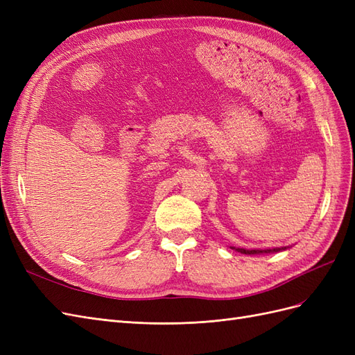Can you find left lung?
Returning a JSON list of instances; mask_svg holds the SVG:
<instances>
[{
	"label": "left lung",
	"mask_w": 355,
	"mask_h": 355,
	"mask_svg": "<svg viewBox=\"0 0 355 355\" xmlns=\"http://www.w3.org/2000/svg\"><path fill=\"white\" fill-rule=\"evenodd\" d=\"M232 250L235 252H240L243 254H268V253H277V252H282L286 250L287 247H275V249H241V247H231Z\"/></svg>",
	"instance_id": "obj_1"
}]
</instances>
